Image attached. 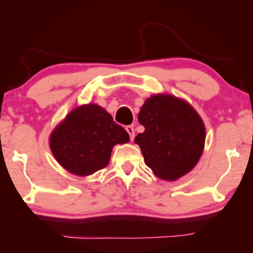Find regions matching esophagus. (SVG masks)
Wrapping results in <instances>:
<instances>
[{"label": "esophagus", "mask_w": 253, "mask_h": 253, "mask_svg": "<svg viewBox=\"0 0 253 253\" xmlns=\"http://www.w3.org/2000/svg\"><path fill=\"white\" fill-rule=\"evenodd\" d=\"M126 132L129 133L130 139L133 140V139H134V129H133V126H126Z\"/></svg>", "instance_id": "esophagus-1"}]
</instances>
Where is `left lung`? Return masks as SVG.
Wrapping results in <instances>:
<instances>
[{"label":"left lung","instance_id":"left-lung-1","mask_svg":"<svg viewBox=\"0 0 253 253\" xmlns=\"http://www.w3.org/2000/svg\"><path fill=\"white\" fill-rule=\"evenodd\" d=\"M138 121L145 131L134 138V143L159 178L175 181L199 161L205 145V126L184 100L170 94L152 95L141 107Z\"/></svg>","mask_w":253,"mask_h":253}]
</instances>
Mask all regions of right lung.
Here are the masks:
<instances>
[{
  "instance_id": "1",
  "label": "right lung",
  "mask_w": 253,
  "mask_h": 253,
  "mask_svg": "<svg viewBox=\"0 0 253 253\" xmlns=\"http://www.w3.org/2000/svg\"><path fill=\"white\" fill-rule=\"evenodd\" d=\"M129 141V134L102 107L88 103L72 110L49 138L55 159L71 174L87 176L109 164L116 144Z\"/></svg>"
}]
</instances>
